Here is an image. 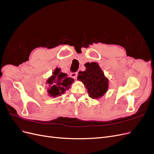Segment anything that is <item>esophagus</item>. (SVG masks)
Instances as JSON below:
<instances>
[{"mask_svg":"<svg viewBox=\"0 0 154 154\" xmlns=\"http://www.w3.org/2000/svg\"><path fill=\"white\" fill-rule=\"evenodd\" d=\"M77 76H78V72H72L70 74V76H71L72 78L76 80L77 78Z\"/></svg>","mask_w":154,"mask_h":154,"instance_id":"34e87169","label":"esophagus"}]
</instances>
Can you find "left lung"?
<instances>
[{"label": "left lung", "mask_w": 154, "mask_h": 154, "mask_svg": "<svg viewBox=\"0 0 154 154\" xmlns=\"http://www.w3.org/2000/svg\"><path fill=\"white\" fill-rule=\"evenodd\" d=\"M86 70L78 72V80L81 81L87 89L89 97L98 99L108 91L109 79L97 62H87L85 64Z\"/></svg>", "instance_id": "8db88e82"}]
</instances>
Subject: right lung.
Instances as JSON below:
<instances>
[{"mask_svg":"<svg viewBox=\"0 0 154 154\" xmlns=\"http://www.w3.org/2000/svg\"><path fill=\"white\" fill-rule=\"evenodd\" d=\"M72 78L67 77L66 73L60 72V69L56 68L46 83L49 85L48 95L51 97H57L64 94L74 83Z\"/></svg>","mask_w":154,"mask_h":154,"instance_id":"right-lung-1","label":"right lung"}]
</instances>
